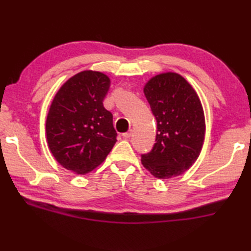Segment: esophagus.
I'll list each match as a JSON object with an SVG mask.
<instances>
[{
	"instance_id": "34e87169",
	"label": "esophagus",
	"mask_w": 251,
	"mask_h": 251,
	"mask_svg": "<svg viewBox=\"0 0 251 251\" xmlns=\"http://www.w3.org/2000/svg\"><path fill=\"white\" fill-rule=\"evenodd\" d=\"M132 136V130H128L127 132H124V134H123V137L124 138H130Z\"/></svg>"
}]
</instances>
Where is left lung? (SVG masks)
<instances>
[{
  "mask_svg": "<svg viewBox=\"0 0 251 251\" xmlns=\"http://www.w3.org/2000/svg\"><path fill=\"white\" fill-rule=\"evenodd\" d=\"M143 93L157 123L156 139L141 163L154 177L169 179L186 172L199 157L205 138V115L194 88L180 74L161 73Z\"/></svg>",
  "mask_w": 251,
  "mask_h": 251,
  "instance_id": "obj_1",
  "label": "left lung"
}]
</instances>
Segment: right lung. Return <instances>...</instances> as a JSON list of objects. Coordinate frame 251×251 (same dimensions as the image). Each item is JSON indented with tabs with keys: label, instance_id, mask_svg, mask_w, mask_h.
I'll return each mask as SVG.
<instances>
[{
	"label": "right lung",
	"instance_id": "add662e5",
	"mask_svg": "<svg viewBox=\"0 0 251 251\" xmlns=\"http://www.w3.org/2000/svg\"><path fill=\"white\" fill-rule=\"evenodd\" d=\"M110 84L103 73L82 71L52 99L46 119L47 143L56 161L75 174L92 172L117 141L113 115L103 106Z\"/></svg>",
	"mask_w": 251,
	"mask_h": 251
}]
</instances>
